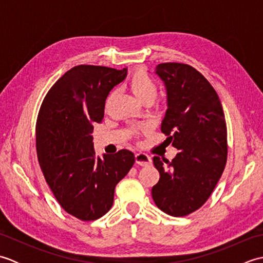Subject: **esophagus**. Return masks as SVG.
Listing matches in <instances>:
<instances>
[{
	"label": "esophagus",
	"instance_id": "obj_1",
	"mask_svg": "<svg viewBox=\"0 0 263 263\" xmlns=\"http://www.w3.org/2000/svg\"><path fill=\"white\" fill-rule=\"evenodd\" d=\"M136 163L140 166H147L152 163V158L147 154L138 153L136 154Z\"/></svg>",
	"mask_w": 263,
	"mask_h": 263
}]
</instances>
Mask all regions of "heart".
<instances>
[{
	"label": "heart",
	"instance_id": "heart-1",
	"mask_svg": "<svg viewBox=\"0 0 263 263\" xmlns=\"http://www.w3.org/2000/svg\"><path fill=\"white\" fill-rule=\"evenodd\" d=\"M130 87L133 93L143 103L153 102L158 92V87L156 85V82L143 71H138L132 76L130 80ZM110 97L111 95L107 98L106 104H108Z\"/></svg>",
	"mask_w": 263,
	"mask_h": 263
}]
</instances>
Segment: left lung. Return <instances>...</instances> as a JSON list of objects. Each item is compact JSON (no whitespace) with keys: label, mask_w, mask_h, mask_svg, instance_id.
Masks as SVG:
<instances>
[{"label":"left lung","mask_w":263,"mask_h":263,"mask_svg":"<svg viewBox=\"0 0 263 263\" xmlns=\"http://www.w3.org/2000/svg\"><path fill=\"white\" fill-rule=\"evenodd\" d=\"M156 73L167 91L161 132L180 152L172 161L153 158L160 177L152 194L161 211L183 217L204 204L225 170V114L214 87L191 65L161 63Z\"/></svg>","instance_id":"left-lung-1"}]
</instances>
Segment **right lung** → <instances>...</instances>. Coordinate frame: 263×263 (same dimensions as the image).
I'll return each mask as SVG.
<instances>
[{
    "instance_id": "1",
    "label": "right lung",
    "mask_w": 263,
    "mask_h": 263,
    "mask_svg": "<svg viewBox=\"0 0 263 263\" xmlns=\"http://www.w3.org/2000/svg\"><path fill=\"white\" fill-rule=\"evenodd\" d=\"M126 72L74 66L54 83L39 109V166L60 205L83 221L96 220L111 208L116 184L135 164V155L126 149L96 158L91 136L95 123L103 120L109 91Z\"/></svg>"
}]
</instances>
